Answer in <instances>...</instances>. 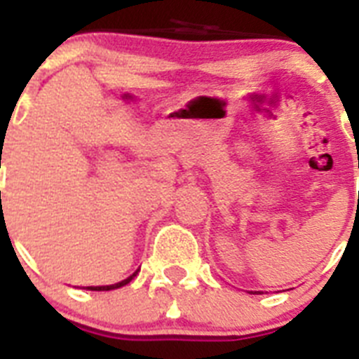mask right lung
Here are the masks:
<instances>
[{
    "mask_svg": "<svg viewBox=\"0 0 359 359\" xmlns=\"http://www.w3.org/2000/svg\"><path fill=\"white\" fill-rule=\"evenodd\" d=\"M136 273H138V271H135V273H133L131 277L126 278V280L116 282V284H111V286H90V287H86V290H90V291H111V290H118V287H122V286H126V284H129V282H131L133 278L136 277Z\"/></svg>",
    "mask_w": 359,
    "mask_h": 359,
    "instance_id": "right-lung-1",
    "label": "right lung"
}]
</instances>
